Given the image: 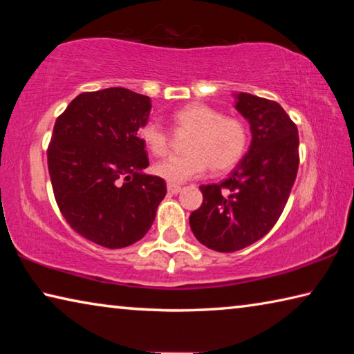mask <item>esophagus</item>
<instances>
[{
    "instance_id": "34e87169",
    "label": "esophagus",
    "mask_w": 354,
    "mask_h": 354,
    "mask_svg": "<svg viewBox=\"0 0 354 354\" xmlns=\"http://www.w3.org/2000/svg\"><path fill=\"white\" fill-rule=\"evenodd\" d=\"M167 190H169V194H171V195H176V194H179V192H181V185L169 183V184H167Z\"/></svg>"
}]
</instances>
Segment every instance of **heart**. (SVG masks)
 I'll return each instance as SVG.
<instances>
[{
    "mask_svg": "<svg viewBox=\"0 0 354 354\" xmlns=\"http://www.w3.org/2000/svg\"><path fill=\"white\" fill-rule=\"evenodd\" d=\"M176 131H189L185 153L171 154L154 164V175L169 183H184L209 170L225 173L241 162L250 142L248 124L242 118L225 115L212 106L190 103L173 113ZM140 140L154 156L170 148V133L159 120L148 118L139 128Z\"/></svg>",
    "mask_w": 354,
    "mask_h": 354,
    "instance_id": "heart-1",
    "label": "heart"
}]
</instances>
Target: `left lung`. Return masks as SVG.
<instances>
[{
  "label": "left lung",
  "instance_id": "left-lung-1",
  "mask_svg": "<svg viewBox=\"0 0 354 354\" xmlns=\"http://www.w3.org/2000/svg\"><path fill=\"white\" fill-rule=\"evenodd\" d=\"M236 109L250 122L248 153L225 181L200 185L203 203L189 217L195 237L220 253L268 234L284 211L299 165L298 128L277 101L239 93Z\"/></svg>",
  "mask_w": 354,
  "mask_h": 354
}]
</instances>
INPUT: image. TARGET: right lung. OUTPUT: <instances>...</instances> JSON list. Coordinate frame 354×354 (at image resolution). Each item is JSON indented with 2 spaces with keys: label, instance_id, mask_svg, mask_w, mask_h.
I'll return each instance as SVG.
<instances>
[{
  "label": "right lung",
  "instance_id": "add662e5",
  "mask_svg": "<svg viewBox=\"0 0 354 354\" xmlns=\"http://www.w3.org/2000/svg\"><path fill=\"white\" fill-rule=\"evenodd\" d=\"M149 98L123 87L84 92L56 118L46 149L53 194L71 230L106 248L147 234L167 194L162 178L143 175L137 137Z\"/></svg>",
  "mask_w": 354,
  "mask_h": 354
}]
</instances>
